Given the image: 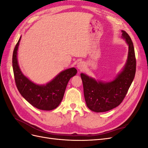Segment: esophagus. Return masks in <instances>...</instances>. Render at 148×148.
I'll list each match as a JSON object with an SVG mask.
<instances>
[{
  "label": "esophagus",
  "mask_w": 148,
  "mask_h": 148,
  "mask_svg": "<svg viewBox=\"0 0 148 148\" xmlns=\"http://www.w3.org/2000/svg\"><path fill=\"white\" fill-rule=\"evenodd\" d=\"M77 68L79 70H83L85 68V65L83 62H79L77 64Z\"/></svg>",
  "instance_id": "34e87169"
}]
</instances>
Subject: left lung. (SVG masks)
<instances>
[{"label":"left lung","mask_w":148,"mask_h":148,"mask_svg":"<svg viewBox=\"0 0 148 148\" xmlns=\"http://www.w3.org/2000/svg\"><path fill=\"white\" fill-rule=\"evenodd\" d=\"M122 32L129 50L127 64L118 77L111 82L102 83L81 74L85 101L88 108L94 112H103L119 106L135 78L136 64L133 44L130 36L125 31Z\"/></svg>","instance_id":"obj_1"}]
</instances>
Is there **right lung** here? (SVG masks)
Listing matches in <instances>:
<instances>
[{
    "label": "right lung",
    "mask_w": 148,
    "mask_h": 148,
    "mask_svg": "<svg viewBox=\"0 0 148 148\" xmlns=\"http://www.w3.org/2000/svg\"><path fill=\"white\" fill-rule=\"evenodd\" d=\"M21 37L14 48L12 65L15 82L21 95L33 106L44 110H53L59 106L70 79L77 73L75 68L62 71L46 85L36 84L26 78L19 68L17 61V50Z\"/></svg>",
    "instance_id": "obj_1"
}]
</instances>
